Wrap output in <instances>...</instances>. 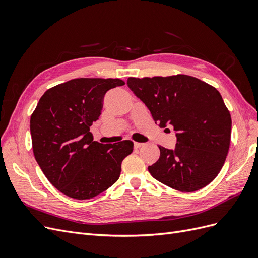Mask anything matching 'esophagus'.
Listing matches in <instances>:
<instances>
[{
	"label": "esophagus",
	"instance_id": "34e87169",
	"mask_svg": "<svg viewBox=\"0 0 258 258\" xmlns=\"http://www.w3.org/2000/svg\"><path fill=\"white\" fill-rule=\"evenodd\" d=\"M144 144L143 143H140V142H135V147L136 148H139V147H141V146H143Z\"/></svg>",
	"mask_w": 258,
	"mask_h": 258
}]
</instances>
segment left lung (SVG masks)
<instances>
[{
    "mask_svg": "<svg viewBox=\"0 0 258 258\" xmlns=\"http://www.w3.org/2000/svg\"><path fill=\"white\" fill-rule=\"evenodd\" d=\"M128 87L159 127L173 126V150L158 146L160 157L148 171L179 191H196L220 173L228 154L231 117L221 93L189 75L129 77Z\"/></svg>",
    "mask_w": 258,
    "mask_h": 258,
    "instance_id": "1",
    "label": "left lung"
}]
</instances>
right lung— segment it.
<instances>
[{
    "instance_id": "add662e5",
    "label": "right lung",
    "mask_w": 258,
    "mask_h": 258,
    "mask_svg": "<svg viewBox=\"0 0 258 258\" xmlns=\"http://www.w3.org/2000/svg\"><path fill=\"white\" fill-rule=\"evenodd\" d=\"M124 85L119 79H75L46 91L30 119L35 160L67 196H98L119 178L121 162L134 151L129 140L93 141L90 126L99 119L106 91Z\"/></svg>"
}]
</instances>
